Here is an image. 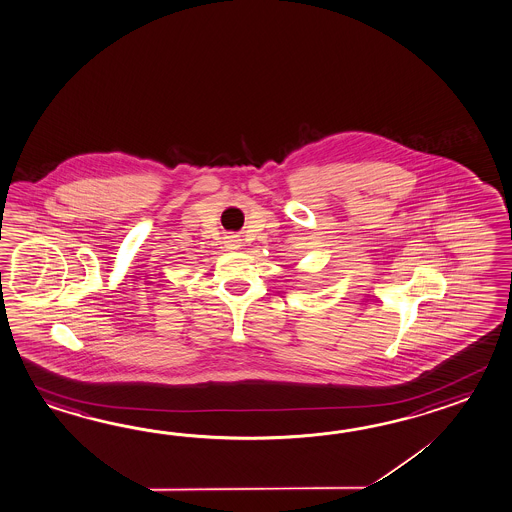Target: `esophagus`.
<instances>
[{"label": "esophagus", "instance_id": "1", "mask_svg": "<svg viewBox=\"0 0 512 512\" xmlns=\"http://www.w3.org/2000/svg\"><path fill=\"white\" fill-rule=\"evenodd\" d=\"M226 244H228L229 250H237L240 246V240L237 237H228Z\"/></svg>", "mask_w": 512, "mask_h": 512}]
</instances>
